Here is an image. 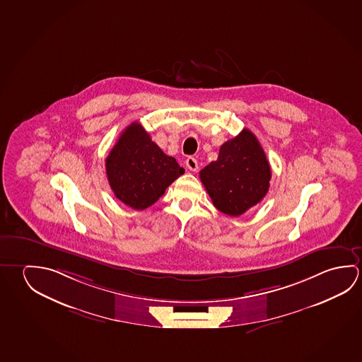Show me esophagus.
Masks as SVG:
<instances>
[{
    "label": "esophagus",
    "instance_id": "obj_1",
    "mask_svg": "<svg viewBox=\"0 0 362 362\" xmlns=\"http://www.w3.org/2000/svg\"><path fill=\"white\" fill-rule=\"evenodd\" d=\"M185 165L189 169L190 172H197V170H198V161H197L196 158L189 156V158L185 160Z\"/></svg>",
    "mask_w": 362,
    "mask_h": 362
}]
</instances>
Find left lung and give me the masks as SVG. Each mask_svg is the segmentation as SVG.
I'll return each instance as SVG.
<instances>
[{
    "label": "left lung",
    "instance_id": "8db88e82",
    "mask_svg": "<svg viewBox=\"0 0 362 362\" xmlns=\"http://www.w3.org/2000/svg\"><path fill=\"white\" fill-rule=\"evenodd\" d=\"M199 178L214 207L238 217L267 196L272 169L259 140L243 129L219 148L218 159L203 168Z\"/></svg>",
    "mask_w": 362,
    "mask_h": 362
}]
</instances>
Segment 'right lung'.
I'll list each match as a JSON object with an SVG mask.
<instances>
[{"instance_id": "1", "label": "right lung", "mask_w": 362, "mask_h": 362, "mask_svg": "<svg viewBox=\"0 0 362 362\" xmlns=\"http://www.w3.org/2000/svg\"><path fill=\"white\" fill-rule=\"evenodd\" d=\"M106 173L116 198L143 211L165 193L166 188L184 174V169L151 141L141 124L132 122L107 156Z\"/></svg>"}]
</instances>
